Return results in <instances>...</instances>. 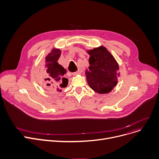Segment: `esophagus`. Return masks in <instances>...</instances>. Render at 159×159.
<instances>
[{"instance_id": "1", "label": "esophagus", "mask_w": 159, "mask_h": 159, "mask_svg": "<svg viewBox=\"0 0 159 159\" xmlns=\"http://www.w3.org/2000/svg\"><path fill=\"white\" fill-rule=\"evenodd\" d=\"M72 74H73V75H74V76H76V75H80V74H81V71H80V70H78V71H76V72L73 73Z\"/></svg>"}]
</instances>
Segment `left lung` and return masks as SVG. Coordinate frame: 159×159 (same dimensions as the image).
Returning a JSON list of instances; mask_svg holds the SVG:
<instances>
[{"label":"left lung","instance_id":"1","mask_svg":"<svg viewBox=\"0 0 159 159\" xmlns=\"http://www.w3.org/2000/svg\"><path fill=\"white\" fill-rule=\"evenodd\" d=\"M89 70H86L89 87L100 94L110 93L117 84L119 66L113 56L104 46L88 50Z\"/></svg>","mask_w":159,"mask_h":159}]
</instances>
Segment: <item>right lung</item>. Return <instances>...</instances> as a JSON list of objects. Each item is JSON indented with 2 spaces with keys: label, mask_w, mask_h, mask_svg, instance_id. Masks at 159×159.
<instances>
[{
  "label": "right lung",
  "mask_w": 159,
  "mask_h": 159,
  "mask_svg": "<svg viewBox=\"0 0 159 159\" xmlns=\"http://www.w3.org/2000/svg\"><path fill=\"white\" fill-rule=\"evenodd\" d=\"M61 54L59 49L53 48L52 51L46 57V64L42 73V80L47 83L49 88L55 89L57 91L61 92L59 88H66L68 85V79L64 77L66 73V69L58 63V60Z\"/></svg>",
  "instance_id": "add662e5"
}]
</instances>
